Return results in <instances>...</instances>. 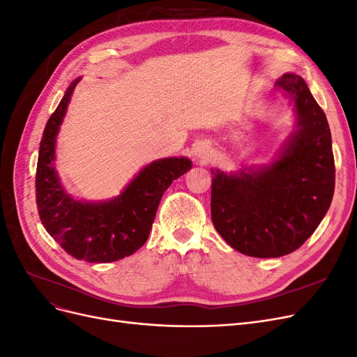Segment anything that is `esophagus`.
Segmentation results:
<instances>
[{"label": "esophagus", "mask_w": 357, "mask_h": 357, "mask_svg": "<svg viewBox=\"0 0 357 357\" xmlns=\"http://www.w3.org/2000/svg\"><path fill=\"white\" fill-rule=\"evenodd\" d=\"M211 155H213V152H211V147H210L208 144L201 143V144L197 146V149H195V156H197L198 160H201V162H208V160L211 159Z\"/></svg>", "instance_id": "1"}]
</instances>
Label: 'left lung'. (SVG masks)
I'll use <instances>...</instances> for the list:
<instances>
[{"label":"left lung","instance_id":"8db88e82","mask_svg":"<svg viewBox=\"0 0 357 357\" xmlns=\"http://www.w3.org/2000/svg\"><path fill=\"white\" fill-rule=\"evenodd\" d=\"M274 88L294 104L296 128L275 158L236 172L211 169L215 231L236 252L262 259L304 244L326 215L335 189L326 114L301 75L286 73Z\"/></svg>","mask_w":357,"mask_h":357}]
</instances>
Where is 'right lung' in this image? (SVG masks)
<instances>
[{
  "instance_id": "obj_1",
  "label": "right lung",
  "mask_w": 357,
  "mask_h": 357,
  "mask_svg": "<svg viewBox=\"0 0 357 357\" xmlns=\"http://www.w3.org/2000/svg\"><path fill=\"white\" fill-rule=\"evenodd\" d=\"M80 80L68 86L43 132L36 176L37 207L43 226L70 256L107 264L131 256L147 241L162 195L192 168V160L174 156L150 162L112 199L73 198L59 180L55 150L59 128Z\"/></svg>"
}]
</instances>
